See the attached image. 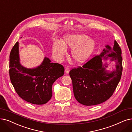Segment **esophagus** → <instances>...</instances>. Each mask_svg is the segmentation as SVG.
<instances>
[{"label": "esophagus", "mask_w": 132, "mask_h": 132, "mask_svg": "<svg viewBox=\"0 0 132 132\" xmlns=\"http://www.w3.org/2000/svg\"><path fill=\"white\" fill-rule=\"evenodd\" d=\"M70 70V67H69L67 66V67H65V73H69Z\"/></svg>", "instance_id": "1"}]
</instances>
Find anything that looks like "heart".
Instances as JSON below:
<instances>
[{"instance_id": "heart-1", "label": "heart", "mask_w": 132, "mask_h": 132, "mask_svg": "<svg viewBox=\"0 0 132 132\" xmlns=\"http://www.w3.org/2000/svg\"><path fill=\"white\" fill-rule=\"evenodd\" d=\"M95 47V43L85 34H70L64 37L60 42H54L52 46L54 55L57 59H62L66 53V48H72V56L77 63L87 60Z\"/></svg>"}]
</instances>
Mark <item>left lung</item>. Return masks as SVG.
<instances>
[{"label":"left lung","instance_id":"left-lung-1","mask_svg":"<svg viewBox=\"0 0 132 132\" xmlns=\"http://www.w3.org/2000/svg\"><path fill=\"white\" fill-rule=\"evenodd\" d=\"M102 53L96 55L82 66L74 68L70 72L72 80L74 95L80 104L85 106L98 105L113 95L121 79L122 72L121 50L116 40L113 47L106 45ZM107 55L106 57L104 55ZM111 57L116 62V69L109 73L103 59Z\"/></svg>","mask_w":132,"mask_h":132}]
</instances>
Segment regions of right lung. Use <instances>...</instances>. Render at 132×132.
<instances>
[{"instance_id": "obj_1", "label": "right lung", "mask_w": 132, "mask_h": 132, "mask_svg": "<svg viewBox=\"0 0 132 132\" xmlns=\"http://www.w3.org/2000/svg\"><path fill=\"white\" fill-rule=\"evenodd\" d=\"M9 68L11 81L16 93L23 100L34 105H43L51 99L52 85L64 75L65 71L62 65L51 62L46 57L36 68L23 67L20 64L18 42L11 51Z\"/></svg>"}]
</instances>
